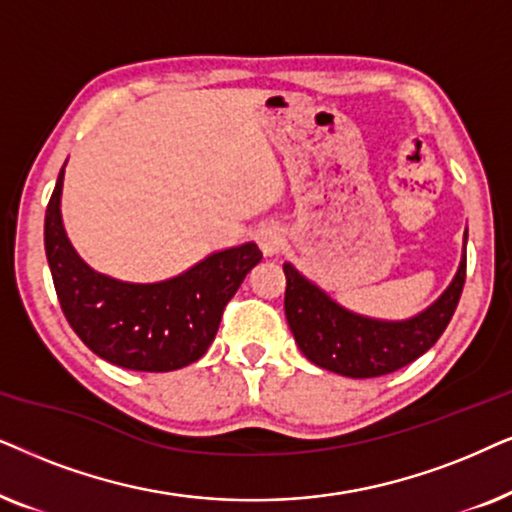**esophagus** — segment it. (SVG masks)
I'll use <instances>...</instances> for the list:
<instances>
[{
	"instance_id": "34e87169",
	"label": "esophagus",
	"mask_w": 512,
	"mask_h": 512,
	"mask_svg": "<svg viewBox=\"0 0 512 512\" xmlns=\"http://www.w3.org/2000/svg\"><path fill=\"white\" fill-rule=\"evenodd\" d=\"M257 243H260L264 255L274 257L281 252L285 236H283L281 227H276V224H262V227L257 229Z\"/></svg>"
}]
</instances>
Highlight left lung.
Returning <instances> with one entry per match:
<instances>
[{"instance_id":"obj_1","label":"left lung","mask_w":512,"mask_h":512,"mask_svg":"<svg viewBox=\"0 0 512 512\" xmlns=\"http://www.w3.org/2000/svg\"><path fill=\"white\" fill-rule=\"evenodd\" d=\"M466 243L468 229L463 234L459 269L447 290L431 306L405 320L372 318L346 309L285 262V318L299 351L313 365L351 379L391 374L424 356L445 332L459 304L466 281Z\"/></svg>"}]
</instances>
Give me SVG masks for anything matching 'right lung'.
Masks as SVG:
<instances>
[{
  "instance_id": "obj_1",
  "label": "right lung",
  "mask_w": 512,
  "mask_h": 512,
  "mask_svg": "<svg viewBox=\"0 0 512 512\" xmlns=\"http://www.w3.org/2000/svg\"><path fill=\"white\" fill-rule=\"evenodd\" d=\"M63 180L65 166L46 208L44 248L72 330L95 356L126 370L170 372L196 363L213 344L224 306L262 260L257 243L210 252L166 281H119L88 267L67 238Z\"/></svg>"
}]
</instances>
